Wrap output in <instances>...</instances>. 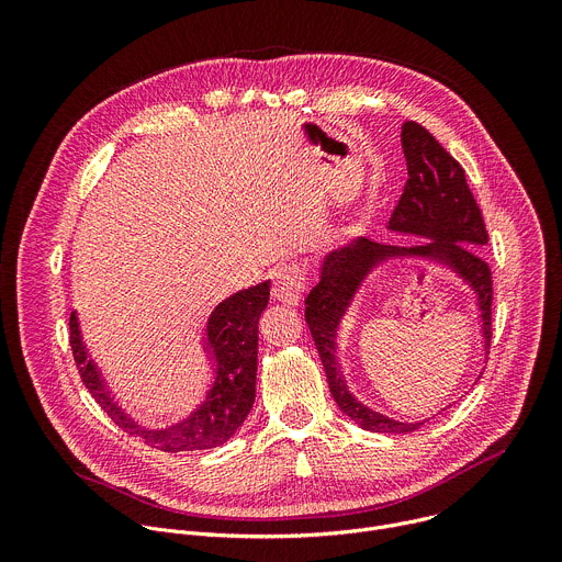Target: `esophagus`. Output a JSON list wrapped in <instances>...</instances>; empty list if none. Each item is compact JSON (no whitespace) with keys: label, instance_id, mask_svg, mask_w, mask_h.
<instances>
[{"label":"esophagus","instance_id":"obj_1","mask_svg":"<svg viewBox=\"0 0 562 562\" xmlns=\"http://www.w3.org/2000/svg\"><path fill=\"white\" fill-rule=\"evenodd\" d=\"M306 273L300 262H284L273 271V297L295 304L304 291Z\"/></svg>","mask_w":562,"mask_h":562}]
</instances>
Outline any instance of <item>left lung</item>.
Instances as JSON below:
<instances>
[{"mask_svg":"<svg viewBox=\"0 0 562 562\" xmlns=\"http://www.w3.org/2000/svg\"><path fill=\"white\" fill-rule=\"evenodd\" d=\"M400 139L407 157L409 180L391 213L389 228L427 237L429 243L407 249L371 243L364 237L351 239L325 256L319 282L304 300L306 325L336 405L358 427L375 434H412L427 423H400L362 405L349 391L338 362V327L358 289L378 265L393 258H425L451 269L475 295L485 353H490L492 342L494 286L490 265L480 256L490 235L483 213L467 187L464 169L418 122H405Z\"/></svg>","mask_w":562,"mask_h":562,"instance_id":"1","label":"left lung"}]
</instances>
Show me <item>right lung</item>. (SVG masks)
<instances>
[{
  "mask_svg": "<svg viewBox=\"0 0 562 562\" xmlns=\"http://www.w3.org/2000/svg\"><path fill=\"white\" fill-rule=\"evenodd\" d=\"M271 282L243 289L222 300L206 323L204 351L213 364V384L202 405L189 418L167 429H148L135 423L111 395L98 364L79 331L75 311L70 313V349L82 382L109 418L131 436L142 438L148 447L169 453L213 449L224 445L249 416L256 400L258 375V319L269 304Z\"/></svg>",
  "mask_w": 562,
  "mask_h": 562,
  "instance_id": "1",
  "label": "right lung"
}]
</instances>
